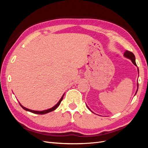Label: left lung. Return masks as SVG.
<instances>
[{
	"instance_id": "left-lung-1",
	"label": "left lung",
	"mask_w": 148,
	"mask_h": 148,
	"mask_svg": "<svg viewBox=\"0 0 148 148\" xmlns=\"http://www.w3.org/2000/svg\"><path fill=\"white\" fill-rule=\"evenodd\" d=\"M124 56L130 59V60L132 61L133 64L134 65H135L137 66V65H136V62H135V55L133 54V53H132V52H130V51H125V52L124 53ZM138 71H139V70H138ZM137 91H138V89H137L136 92H137ZM88 108L89 109V107H88ZM89 110H90V109H89Z\"/></svg>"
}]
</instances>
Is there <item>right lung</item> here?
<instances>
[{"instance_id":"obj_1","label":"right lung","mask_w":148,"mask_h":148,"mask_svg":"<svg viewBox=\"0 0 148 148\" xmlns=\"http://www.w3.org/2000/svg\"><path fill=\"white\" fill-rule=\"evenodd\" d=\"M64 96V95L63 96H62V98H61V99H60V101H59V102H58L57 104L55 106H53V107H52V108H51V109H47V110H43V111H35V110H29V109H27V108H26V107H23V106H21L20 104V105L21 106V107L22 108H23L24 110H27V111H29V112H32V113L36 114H45L49 113V112H52V111H53V110H56V109L57 108V107H59V105H60V104L61 101H62V99H63Z\"/></svg>"}]
</instances>
